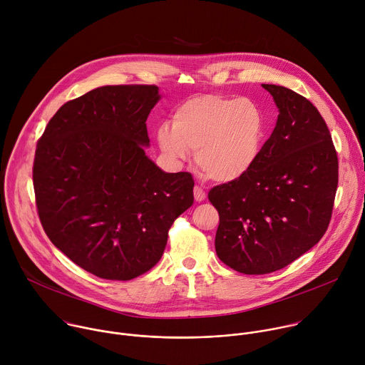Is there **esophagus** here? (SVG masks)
Returning <instances> with one entry per match:
<instances>
[{"mask_svg":"<svg viewBox=\"0 0 365 365\" xmlns=\"http://www.w3.org/2000/svg\"><path fill=\"white\" fill-rule=\"evenodd\" d=\"M193 196H195V200H196V202H202V200H205L206 193H205V190H203L202 187L195 186V187H193Z\"/></svg>","mask_w":365,"mask_h":365,"instance_id":"34e87169","label":"esophagus"}]
</instances>
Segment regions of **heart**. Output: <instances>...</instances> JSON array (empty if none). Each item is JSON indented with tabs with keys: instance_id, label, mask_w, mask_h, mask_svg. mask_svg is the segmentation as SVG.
<instances>
[{
	"instance_id": "1",
	"label": "heart",
	"mask_w": 365,
	"mask_h": 365,
	"mask_svg": "<svg viewBox=\"0 0 365 365\" xmlns=\"http://www.w3.org/2000/svg\"><path fill=\"white\" fill-rule=\"evenodd\" d=\"M266 135V114L257 102L220 95L183 101L172 113V127L155 130V141L170 162H183L195 151L197 168L220 183L237 182L255 168Z\"/></svg>"
}]
</instances>
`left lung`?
Listing matches in <instances>:
<instances>
[{"label":"left lung","instance_id":"1","mask_svg":"<svg viewBox=\"0 0 365 365\" xmlns=\"http://www.w3.org/2000/svg\"><path fill=\"white\" fill-rule=\"evenodd\" d=\"M276 107V127L255 168L211 189L221 262L244 274H267L294 262L325 234L338 186V158L314 103L263 83Z\"/></svg>","mask_w":365,"mask_h":365}]
</instances>
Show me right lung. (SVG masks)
<instances>
[{"instance_id": "add662e5", "label": "right lung", "mask_w": 365, "mask_h": 365, "mask_svg": "<svg viewBox=\"0 0 365 365\" xmlns=\"http://www.w3.org/2000/svg\"><path fill=\"white\" fill-rule=\"evenodd\" d=\"M154 85L101 86L66 102L37 144L33 183L41 225L66 257L107 280H131L163 255L193 203L190 173H166L144 151Z\"/></svg>"}]
</instances>
